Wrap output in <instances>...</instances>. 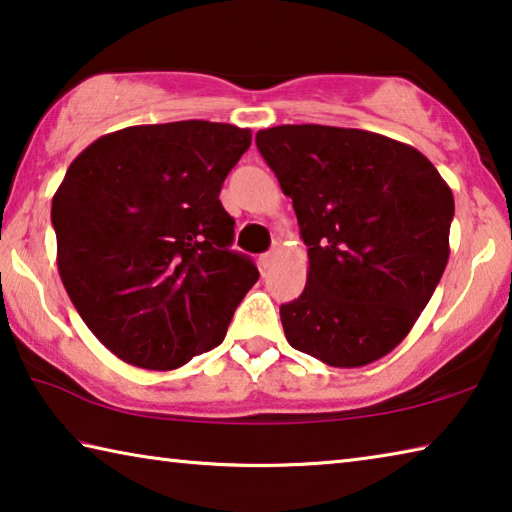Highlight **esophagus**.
Instances as JSON below:
<instances>
[{"label": "esophagus", "mask_w": 512, "mask_h": 512, "mask_svg": "<svg viewBox=\"0 0 512 512\" xmlns=\"http://www.w3.org/2000/svg\"><path fill=\"white\" fill-rule=\"evenodd\" d=\"M277 255H280V244H273V248L268 250V253H264L262 257H259V266H262V268H268V266H271V264L275 262V257H277Z\"/></svg>", "instance_id": "esophagus-1"}]
</instances>
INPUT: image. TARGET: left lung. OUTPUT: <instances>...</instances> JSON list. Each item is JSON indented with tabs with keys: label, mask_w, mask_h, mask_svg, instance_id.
<instances>
[{
	"label": "left lung",
	"mask_w": 512,
	"mask_h": 512,
	"mask_svg": "<svg viewBox=\"0 0 512 512\" xmlns=\"http://www.w3.org/2000/svg\"><path fill=\"white\" fill-rule=\"evenodd\" d=\"M255 142L309 255L305 291L280 307L291 348L334 368L386 357L443 277L452 189L418 149L359 128L284 124Z\"/></svg>",
	"instance_id": "left-lung-1"
}]
</instances>
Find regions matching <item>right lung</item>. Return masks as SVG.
Segmentation results:
<instances>
[{"instance_id": "add662e5", "label": "right lung", "mask_w": 512, "mask_h": 512, "mask_svg": "<svg viewBox=\"0 0 512 512\" xmlns=\"http://www.w3.org/2000/svg\"><path fill=\"white\" fill-rule=\"evenodd\" d=\"M253 133L219 121L128 126L69 164L51 201L58 273L121 361L173 370L225 339L257 268L219 201Z\"/></svg>"}]
</instances>
